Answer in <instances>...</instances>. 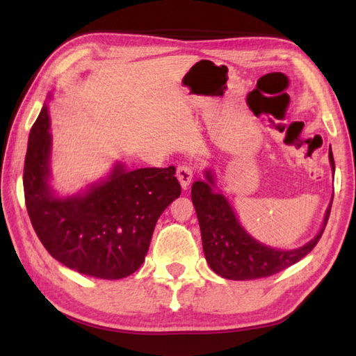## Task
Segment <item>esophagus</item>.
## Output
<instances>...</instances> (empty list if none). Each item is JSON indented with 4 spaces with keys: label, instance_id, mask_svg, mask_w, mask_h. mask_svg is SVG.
Segmentation results:
<instances>
[{
    "label": "esophagus",
    "instance_id": "obj_1",
    "mask_svg": "<svg viewBox=\"0 0 356 356\" xmlns=\"http://www.w3.org/2000/svg\"><path fill=\"white\" fill-rule=\"evenodd\" d=\"M176 176H177L179 182H180V186H182L184 190H186V188L190 186V185H191V182H193L194 168H193L191 165H188V163H185V165H180V166H177V172H176Z\"/></svg>",
    "mask_w": 356,
    "mask_h": 356
}]
</instances>
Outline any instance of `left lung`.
<instances>
[{
  "instance_id": "1",
  "label": "left lung",
  "mask_w": 356,
  "mask_h": 356,
  "mask_svg": "<svg viewBox=\"0 0 356 356\" xmlns=\"http://www.w3.org/2000/svg\"><path fill=\"white\" fill-rule=\"evenodd\" d=\"M329 161L332 170L335 171L334 154L330 149ZM205 177L207 182L197 180L193 184L191 199L199 218L205 259L209 268L220 277L228 280L270 277L300 261L321 238L332 205H329L324 216L321 231L309 243L292 251H280L275 248L264 246L249 236L241 228L225 195L213 190L214 179L209 171L205 172Z\"/></svg>"
}]
</instances>
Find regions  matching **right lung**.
I'll list each match as a JSON object with an SVG mask.
<instances>
[{"instance_id": "1", "label": "right lung", "mask_w": 356, "mask_h": 356, "mask_svg": "<svg viewBox=\"0 0 356 356\" xmlns=\"http://www.w3.org/2000/svg\"><path fill=\"white\" fill-rule=\"evenodd\" d=\"M49 127L44 105L30 130L22 176L38 238L53 259L79 274L102 280L131 275L145 260L157 218L182 191L176 168L127 171L116 165L84 195L58 199L49 186Z\"/></svg>"}]
</instances>
